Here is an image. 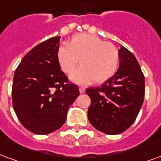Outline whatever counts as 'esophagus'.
<instances>
[{"instance_id":"esophagus-1","label":"esophagus","mask_w":161,"mask_h":161,"mask_svg":"<svg viewBox=\"0 0 161 161\" xmlns=\"http://www.w3.org/2000/svg\"><path fill=\"white\" fill-rule=\"evenodd\" d=\"M79 92H80L81 94H84V93L85 92V89H84V87H79Z\"/></svg>"}]
</instances>
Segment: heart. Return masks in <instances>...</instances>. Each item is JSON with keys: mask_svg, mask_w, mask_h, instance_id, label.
I'll use <instances>...</instances> for the list:
<instances>
[{"mask_svg": "<svg viewBox=\"0 0 161 161\" xmlns=\"http://www.w3.org/2000/svg\"><path fill=\"white\" fill-rule=\"evenodd\" d=\"M60 68L70 74L80 59L81 66L70 76V79L80 84H102L113 77L119 63L118 48L109 42H103L97 36L81 33L74 36L67 44L57 49Z\"/></svg>", "mask_w": 161, "mask_h": 161, "instance_id": "heart-1", "label": "heart"}]
</instances>
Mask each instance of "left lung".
<instances>
[{
    "mask_svg": "<svg viewBox=\"0 0 161 161\" xmlns=\"http://www.w3.org/2000/svg\"><path fill=\"white\" fill-rule=\"evenodd\" d=\"M117 72L100 87L88 88V119L96 130L118 135L131 125L143 103L145 79L137 59L126 47L119 49Z\"/></svg>",
    "mask_w": 161,
    "mask_h": 161,
    "instance_id": "left-lung-1",
    "label": "left lung"
}]
</instances>
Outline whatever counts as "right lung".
Here are the masks:
<instances>
[{
    "instance_id": "right-lung-1",
    "label": "right lung",
    "mask_w": 161,
    "mask_h": 161,
    "mask_svg": "<svg viewBox=\"0 0 161 161\" xmlns=\"http://www.w3.org/2000/svg\"><path fill=\"white\" fill-rule=\"evenodd\" d=\"M60 36L38 44L14 72L13 106L21 124L34 134L47 135L65 124L67 111L79 96L57 59Z\"/></svg>"
}]
</instances>
